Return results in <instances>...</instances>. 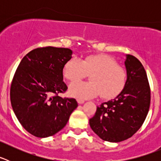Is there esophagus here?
<instances>
[{"label":"esophagus","instance_id":"1","mask_svg":"<svg viewBox=\"0 0 161 161\" xmlns=\"http://www.w3.org/2000/svg\"><path fill=\"white\" fill-rule=\"evenodd\" d=\"M77 102L79 105H82V104L85 103V101L82 100V99H77Z\"/></svg>","mask_w":161,"mask_h":161}]
</instances>
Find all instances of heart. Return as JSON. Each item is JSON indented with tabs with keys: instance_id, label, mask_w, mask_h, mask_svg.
I'll return each mask as SVG.
<instances>
[{
	"instance_id": "1",
	"label": "heart",
	"mask_w": 161,
	"mask_h": 161,
	"mask_svg": "<svg viewBox=\"0 0 161 161\" xmlns=\"http://www.w3.org/2000/svg\"><path fill=\"white\" fill-rule=\"evenodd\" d=\"M90 73L89 82H74L69 86V94L78 99L96 97L102 93L106 99L114 97L123 90L126 72L123 67L107 55H90L84 59L72 58L63 68L64 76L68 80L77 81Z\"/></svg>"
}]
</instances>
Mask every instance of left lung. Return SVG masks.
<instances>
[{"label": "left lung", "mask_w": 161, "mask_h": 161, "mask_svg": "<svg viewBox=\"0 0 161 161\" xmlns=\"http://www.w3.org/2000/svg\"><path fill=\"white\" fill-rule=\"evenodd\" d=\"M126 80L123 90L114 99L97 107L89 119L91 129L105 141H123L131 137L143 125L150 106V87L140 61L126 55Z\"/></svg>", "instance_id": "1"}]
</instances>
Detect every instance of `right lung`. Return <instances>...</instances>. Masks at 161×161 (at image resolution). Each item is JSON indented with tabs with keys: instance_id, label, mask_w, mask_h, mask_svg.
Listing matches in <instances>:
<instances>
[{
	"instance_id": "1",
	"label": "right lung",
	"mask_w": 161,
	"mask_h": 161,
	"mask_svg": "<svg viewBox=\"0 0 161 161\" xmlns=\"http://www.w3.org/2000/svg\"><path fill=\"white\" fill-rule=\"evenodd\" d=\"M69 48H36L21 60L10 89L13 110L25 130L38 138H47L66 126L77 107L74 98H62L67 90L63 68L72 59Z\"/></svg>"
}]
</instances>
